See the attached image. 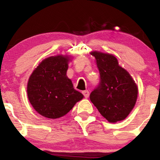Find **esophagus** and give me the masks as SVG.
I'll return each instance as SVG.
<instances>
[{
  "label": "esophagus",
  "instance_id": "obj_1",
  "mask_svg": "<svg viewBox=\"0 0 160 160\" xmlns=\"http://www.w3.org/2000/svg\"><path fill=\"white\" fill-rule=\"evenodd\" d=\"M82 95H84V97H85V98H88V97H89V92L88 91V90L82 91Z\"/></svg>",
  "mask_w": 160,
  "mask_h": 160
}]
</instances>
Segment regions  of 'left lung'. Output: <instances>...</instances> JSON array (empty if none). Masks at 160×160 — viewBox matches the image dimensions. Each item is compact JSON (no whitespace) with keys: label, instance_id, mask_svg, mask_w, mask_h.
I'll return each instance as SVG.
<instances>
[{"label":"left lung","instance_id":"left-lung-1","mask_svg":"<svg viewBox=\"0 0 160 160\" xmlns=\"http://www.w3.org/2000/svg\"><path fill=\"white\" fill-rule=\"evenodd\" d=\"M91 55L95 56L100 74L98 85L89 95L91 102L109 122L123 120L136 102V84L113 55L96 51Z\"/></svg>","mask_w":160,"mask_h":160}]
</instances>
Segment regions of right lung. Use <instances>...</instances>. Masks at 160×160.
Returning <instances> with one entry per match:
<instances>
[{
    "label": "right lung",
    "mask_w": 160,
    "mask_h": 160,
    "mask_svg": "<svg viewBox=\"0 0 160 160\" xmlns=\"http://www.w3.org/2000/svg\"><path fill=\"white\" fill-rule=\"evenodd\" d=\"M68 61V56L49 57L41 62L29 78V102L38 113L47 118L65 115L83 98L66 76Z\"/></svg>",
    "instance_id": "right-lung-1"
}]
</instances>
